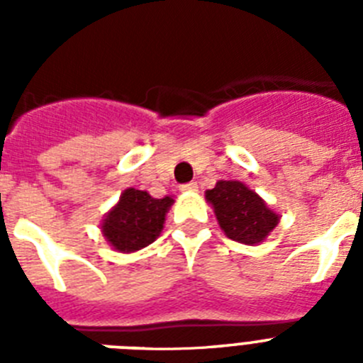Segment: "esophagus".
I'll use <instances>...</instances> for the list:
<instances>
[{
	"label": "esophagus",
	"instance_id": "esophagus-1",
	"mask_svg": "<svg viewBox=\"0 0 363 363\" xmlns=\"http://www.w3.org/2000/svg\"><path fill=\"white\" fill-rule=\"evenodd\" d=\"M179 191L182 192H196L198 191V184L196 182H191V184H185L179 187Z\"/></svg>",
	"mask_w": 363,
	"mask_h": 363
}]
</instances>
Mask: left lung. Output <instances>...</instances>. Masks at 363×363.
<instances>
[{
  "instance_id": "left-lung-1",
  "label": "left lung",
  "mask_w": 363,
  "mask_h": 363,
  "mask_svg": "<svg viewBox=\"0 0 363 363\" xmlns=\"http://www.w3.org/2000/svg\"><path fill=\"white\" fill-rule=\"evenodd\" d=\"M205 198L213 205L216 220L227 238L234 242L256 245L264 242L280 216L265 203L259 194L242 182H223L205 192Z\"/></svg>"
}]
</instances>
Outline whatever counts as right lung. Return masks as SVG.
I'll return each instance as SVG.
<instances>
[{"label": "right lung", "instance_id": "right-lung-1", "mask_svg": "<svg viewBox=\"0 0 363 363\" xmlns=\"http://www.w3.org/2000/svg\"><path fill=\"white\" fill-rule=\"evenodd\" d=\"M172 203L171 196L152 198L147 191L125 189L120 201L105 214L101 233L116 251H140L158 238Z\"/></svg>", "mask_w": 363, "mask_h": 363}]
</instances>
